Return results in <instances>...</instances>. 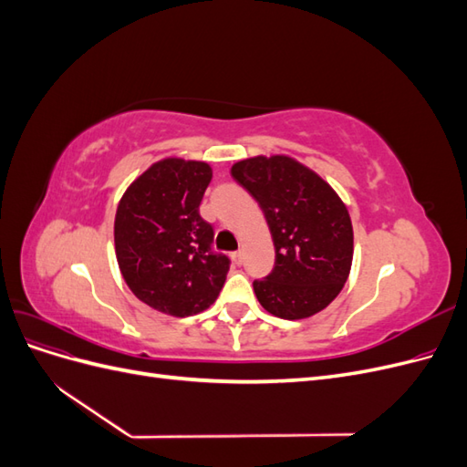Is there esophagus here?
Returning a JSON list of instances; mask_svg holds the SVG:
<instances>
[{
    "label": "esophagus",
    "mask_w": 467,
    "mask_h": 467,
    "mask_svg": "<svg viewBox=\"0 0 467 467\" xmlns=\"http://www.w3.org/2000/svg\"><path fill=\"white\" fill-rule=\"evenodd\" d=\"M232 257H234V261H235L237 265H242V263H244V251H235Z\"/></svg>",
    "instance_id": "obj_1"
}]
</instances>
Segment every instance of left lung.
I'll return each mask as SVG.
<instances>
[{
    "mask_svg": "<svg viewBox=\"0 0 467 467\" xmlns=\"http://www.w3.org/2000/svg\"><path fill=\"white\" fill-rule=\"evenodd\" d=\"M232 177L265 212L276 251L275 271L253 282L259 304L280 319H306L327 307L350 275L355 234L337 191L285 153L232 165Z\"/></svg>",
    "mask_w": 467,
    "mask_h": 467,
    "instance_id": "obj_1",
    "label": "left lung"
}]
</instances>
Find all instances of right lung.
Masks as SVG:
<instances>
[{"label":"right lung","instance_id":"1","mask_svg":"<svg viewBox=\"0 0 467 467\" xmlns=\"http://www.w3.org/2000/svg\"><path fill=\"white\" fill-rule=\"evenodd\" d=\"M212 179L206 161L163 158L120 196L115 253L132 294L155 312L189 317L216 302L230 259L210 249L214 230L201 218Z\"/></svg>","mask_w":467,"mask_h":467}]
</instances>
